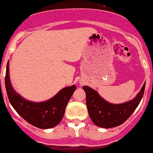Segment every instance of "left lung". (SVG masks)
Instances as JSON below:
<instances>
[{
	"label": "left lung",
	"mask_w": 153,
	"mask_h": 153,
	"mask_svg": "<svg viewBox=\"0 0 153 153\" xmlns=\"http://www.w3.org/2000/svg\"><path fill=\"white\" fill-rule=\"evenodd\" d=\"M83 90L86 94L88 112L94 124L102 128H112L123 124L134 112L143 96L145 83L133 100L118 104L103 100L90 86L84 85Z\"/></svg>",
	"instance_id": "obj_1"
}]
</instances>
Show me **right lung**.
<instances>
[{"instance_id": "add662e5", "label": "right lung", "mask_w": 153, "mask_h": 153, "mask_svg": "<svg viewBox=\"0 0 153 153\" xmlns=\"http://www.w3.org/2000/svg\"><path fill=\"white\" fill-rule=\"evenodd\" d=\"M5 83L8 99L14 110L25 121L40 129L53 128L59 123L63 119L68 102L76 89L73 85L63 88L50 100L43 102L29 101L18 94L12 86L9 61L6 65Z\"/></svg>"}]
</instances>
